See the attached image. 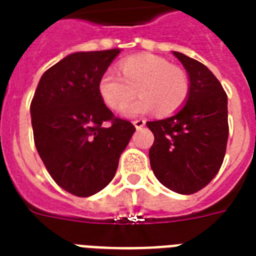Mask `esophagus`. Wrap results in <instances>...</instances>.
Here are the masks:
<instances>
[{
    "instance_id": "34e87169",
    "label": "esophagus",
    "mask_w": 256,
    "mask_h": 256,
    "mask_svg": "<svg viewBox=\"0 0 256 256\" xmlns=\"http://www.w3.org/2000/svg\"><path fill=\"white\" fill-rule=\"evenodd\" d=\"M134 126H135L136 130H140V128H143V126H146V120H142V118H139V120H135L134 121Z\"/></svg>"
}]
</instances>
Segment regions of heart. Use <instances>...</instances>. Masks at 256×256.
<instances>
[{
  "instance_id": "heart-1",
  "label": "heart",
  "mask_w": 256,
  "mask_h": 256,
  "mask_svg": "<svg viewBox=\"0 0 256 256\" xmlns=\"http://www.w3.org/2000/svg\"><path fill=\"white\" fill-rule=\"evenodd\" d=\"M120 70L121 74L106 70L98 82V92L110 109L120 110L138 90L141 98L125 106L126 117H138L152 110L166 117L187 102L191 87L188 74L168 60L152 54L132 56L121 61Z\"/></svg>"
}]
</instances>
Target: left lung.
Segmentation results:
<instances>
[{
	"mask_svg": "<svg viewBox=\"0 0 256 256\" xmlns=\"http://www.w3.org/2000/svg\"><path fill=\"white\" fill-rule=\"evenodd\" d=\"M190 78V95L176 114L148 121L154 143L151 169L162 186L182 195L200 191L222 165L226 151L228 96L206 65L173 52Z\"/></svg>",
	"mask_w": 256,
	"mask_h": 256,
	"instance_id": "left-lung-1",
	"label": "left lung"
}]
</instances>
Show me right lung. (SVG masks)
<instances>
[{
  "label": "right lung",
  "mask_w": 256,
  "mask_h": 256,
  "mask_svg": "<svg viewBox=\"0 0 256 256\" xmlns=\"http://www.w3.org/2000/svg\"><path fill=\"white\" fill-rule=\"evenodd\" d=\"M118 53L69 54L42 74L31 102L39 156L54 182L76 196H91L113 180L135 132L130 121L114 117L98 92L100 76Z\"/></svg>",
  "instance_id": "add662e5"
}]
</instances>
